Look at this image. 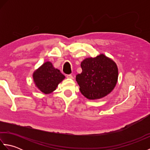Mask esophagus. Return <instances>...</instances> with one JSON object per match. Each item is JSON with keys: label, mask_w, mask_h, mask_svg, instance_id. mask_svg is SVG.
<instances>
[{"label": "esophagus", "mask_w": 150, "mask_h": 150, "mask_svg": "<svg viewBox=\"0 0 150 150\" xmlns=\"http://www.w3.org/2000/svg\"><path fill=\"white\" fill-rule=\"evenodd\" d=\"M66 77L68 79H73V77L71 75V74H69V75H66Z\"/></svg>", "instance_id": "1"}]
</instances>
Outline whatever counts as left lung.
<instances>
[{
  "mask_svg": "<svg viewBox=\"0 0 150 150\" xmlns=\"http://www.w3.org/2000/svg\"><path fill=\"white\" fill-rule=\"evenodd\" d=\"M82 71L76 75L81 93L88 99L103 98L112 91L118 79V68L103 54L87 58L81 64Z\"/></svg>",
  "mask_w": 150,
  "mask_h": 150,
  "instance_id": "8db88e82",
  "label": "left lung"
}]
</instances>
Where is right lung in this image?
Here are the masks:
<instances>
[{
	"label": "right lung",
	"instance_id": "right-lung-1",
	"mask_svg": "<svg viewBox=\"0 0 150 150\" xmlns=\"http://www.w3.org/2000/svg\"><path fill=\"white\" fill-rule=\"evenodd\" d=\"M33 77L37 87L42 93L48 94L56 90L65 76L54 68L50 62H46L33 73Z\"/></svg>",
	"mask_w": 150,
	"mask_h": 150
}]
</instances>
